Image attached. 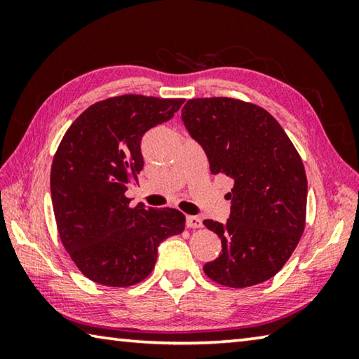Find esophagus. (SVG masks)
<instances>
[{
    "mask_svg": "<svg viewBox=\"0 0 359 359\" xmlns=\"http://www.w3.org/2000/svg\"><path fill=\"white\" fill-rule=\"evenodd\" d=\"M187 226L188 228H201L203 226V220L196 215H188L187 217Z\"/></svg>",
    "mask_w": 359,
    "mask_h": 359,
    "instance_id": "esophagus-1",
    "label": "esophagus"
}]
</instances>
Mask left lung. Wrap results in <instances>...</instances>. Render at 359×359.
Segmentation results:
<instances>
[{"instance_id":"1","label":"left lung","mask_w":359,"mask_h":359,"mask_svg":"<svg viewBox=\"0 0 359 359\" xmlns=\"http://www.w3.org/2000/svg\"><path fill=\"white\" fill-rule=\"evenodd\" d=\"M182 120L204 149L210 172L234 185L226 223L204 220L222 241L205 276L231 288L269 280L287 263L306 226L307 177L299 154L263 107L234 98L188 100Z\"/></svg>"}]
</instances>
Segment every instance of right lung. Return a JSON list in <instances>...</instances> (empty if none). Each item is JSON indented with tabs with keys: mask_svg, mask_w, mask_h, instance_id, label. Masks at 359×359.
<instances>
[{
	"mask_svg": "<svg viewBox=\"0 0 359 359\" xmlns=\"http://www.w3.org/2000/svg\"><path fill=\"white\" fill-rule=\"evenodd\" d=\"M184 100L121 95L72 121L53 156L50 193L60 239L85 277L131 287L154 271L158 245L185 228L177 209L125 196L144 168L142 136L174 117Z\"/></svg>",
	"mask_w": 359,
	"mask_h": 359,
	"instance_id": "add662e5",
	"label": "right lung"
}]
</instances>
